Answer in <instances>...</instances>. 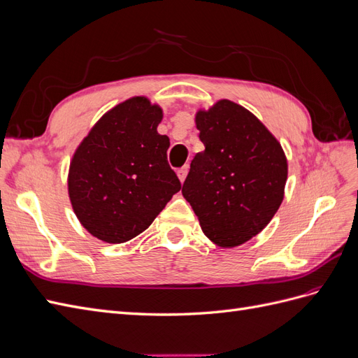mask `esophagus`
<instances>
[{"label":"esophagus","instance_id":"34e87169","mask_svg":"<svg viewBox=\"0 0 358 358\" xmlns=\"http://www.w3.org/2000/svg\"><path fill=\"white\" fill-rule=\"evenodd\" d=\"M187 175H188V166H183L182 169L178 170V178L180 182H183L187 179Z\"/></svg>","mask_w":358,"mask_h":358}]
</instances>
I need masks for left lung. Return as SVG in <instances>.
I'll return each mask as SVG.
<instances>
[{
    "label": "left lung",
    "mask_w": 358,
    "mask_h": 358,
    "mask_svg": "<svg viewBox=\"0 0 358 358\" xmlns=\"http://www.w3.org/2000/svg\"><path fill=\"white\" fill-rule=\"evenodd\" d=\"M196 125L204 150L191 162L182 196L209 241L239 246L264 230L284 200L285 152L254 113L230 100L200 109Z\"/></svg>",
    "instance_id": "left-lung-1"
}]
</instances>
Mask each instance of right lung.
<instances>
[{
  "label": "right lung",
  "mask_w": 358,
  "mask_h": 358,
  "mask_svg": "<svg viewBox=\"0 0 358 358\" xmlns=\"http://www.w3.org/2000/svg\"><path fill=\"white\" fill-rule=\"evenodd\" d=\"M162 109L131 96L106 112L74 150L69 197L96 239L124 243L145 231L180 182L167 162L170 138L157 131Z\"/></svg>",
  "instance_id": "obj_1"
}]
</instances>
